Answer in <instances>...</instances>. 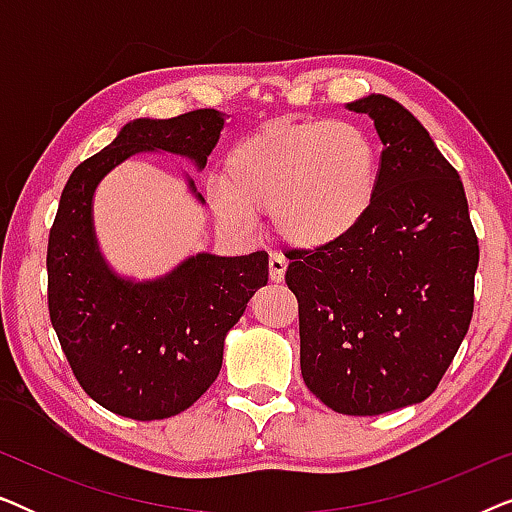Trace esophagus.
Wrapping results in <instances>:
<instances>
[{
	"mask_svg": "<svg viewBox=\"0 0 512 512\" xmlns=\"http://www.w3.org/2000/svg\"><path fill=\"white\" fill-rule=\"evenodd\" d=\"M284 272H286L284 256H279V254H275V251H272V254H270V279H272V282H282Z\"/></svg>",
	"mask_w": 512,
	"mask_h": 512,
	"instance_id": "obj_1",
	"label": "esophagus"
}]
</instances>
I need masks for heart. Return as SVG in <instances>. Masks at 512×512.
Wrapping results in <instances>:
<instances>
[{"instance_id":"obj_1","label":"heart","mask_w":512,"mask_h":512,"mask_svg":"<svg viewBox=\"0 0 512 512\" xmlns=\"http://www.w3.org/2000/svg\"><path fill=\"white\" fill-rule=\"evenodd\" d=\"M380 158L359 125L345 121H270L226 156L223 186L209 191L216 214L249 226L272 209V226L291 247H338L373 212Z\"/></svg>"}]
</instances>
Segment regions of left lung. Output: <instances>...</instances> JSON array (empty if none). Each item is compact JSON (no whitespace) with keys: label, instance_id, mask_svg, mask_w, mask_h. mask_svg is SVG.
<instances>
[{"label":"left lung","instance_id":"1","mask_svg":"<svg viewBox=\"0 0 512 512\" xmlns=\"http://www.w3.org/2000/svg\"><path fill=\"white\" fill-rule=\"evenodd\" d=\"M382 142L380 191L366 223L338 247L291 251L300 370L342 415L422 403L450 368L473 317L478 237L459 174L403 104L370 93Z\"/></svg>","mask_w":512,"mask_h":512}]
</instances>
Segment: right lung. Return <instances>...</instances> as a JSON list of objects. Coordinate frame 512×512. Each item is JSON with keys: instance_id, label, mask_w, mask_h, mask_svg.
Wrapping results in <instances>:
<instances>
[{"instance_id": "right-lung-1", "label": "right lung", "mask_w": 512, "mask_h": 512, "mask_svg": "<svg viewBox=\"0 0 512 512\" xmlns=\"http://www.w3.org/2000/svg\"><path fill=\"white\" fill-rule=\"evenodd\" d=\"M226 118L216 109H198L128 121L114 142L76 167L60 195L48 237V312L76 380L121 417H174L212 387L228 331L268 284V254L200 251L160 277L121 275L97 240L95 191L139 153L179 156L202 172ZM184 181L205 207L191 174L184 172Z\"/></svg>"}]
</instances>
